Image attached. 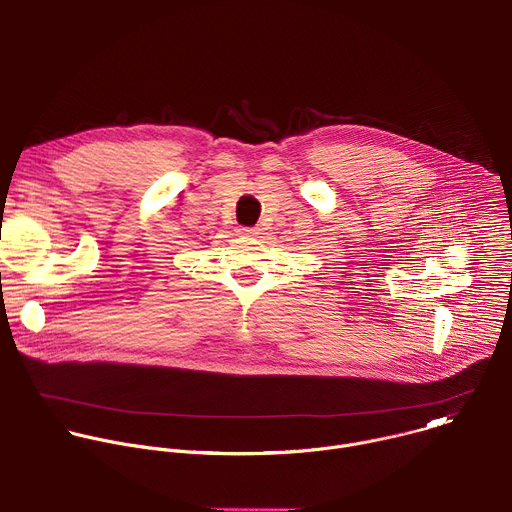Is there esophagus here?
<instances>
[{
    "mask_svg": "<svg viewBox=\"0 0 512 512\" xmlns=\"http://www.w3.org/2000/svg\"><path fill=\"white\" fill-rule=\"evenodd\" d=\"M237 233L243 235V237H255V235H257V229H255V227H239Z\"/></svg>",
    "mask_w": 512,
    "mask_h": 512,
    "instance_id": "esophagus-1",
    "label": "esophagus"
}]
</instances>
